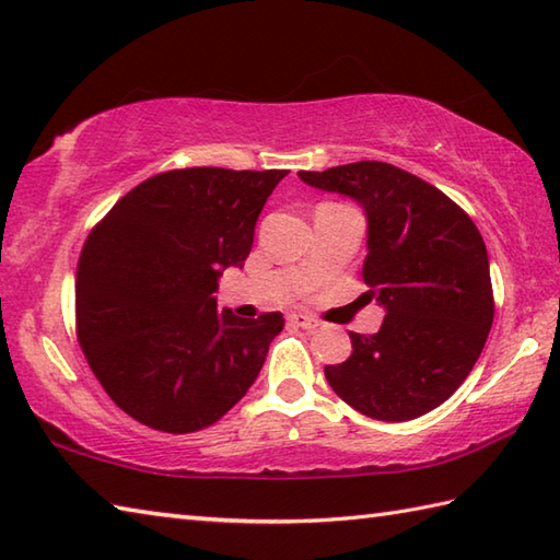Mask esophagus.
I'll return each mask as SVG.
<instances>
[{"mask_svg": "<svg viewBox=\"0 0 560 560\" xmlns=\"http://www.w3.org/2000/svg\"><path fill=\"white\" fill-rule=\"evenodd\" d=\"M289 323L295 325V327H303V330H315V327L320 325V323H317L315 317L308 315V313H291V315H289Z\"/></svg>", "mask_w": 560, "mask_h": 560, "instance_id": "obj_1", "label": "esophagus"}]
</instances>
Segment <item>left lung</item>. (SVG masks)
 <instances>
[{"mask_svg": "<svg viewBox=\"0 0 560 560\" xmlns=\"http://www.w3.org/2000/svg\"><path fill=\"white\" fill-rule=\"evenodd\" d=\"M299 177L364 208V299L386 311L376 335L349 332L352 354L325 366L327 383L354 410L383 422L440 408L470 374L495 315L478 228L436 186L388 162Z\"/></svg>", "mask_w": 560, "mask_h": 560, "instance_id": "1", "label": "left lung"}]
</instances>
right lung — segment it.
I'll list each match as a JSON object with an SVG mask.
<instances>
[{
  "mask_svg": "<svg viewBox=\"0 0 560 560\" xmlns=\"http://www.w3.org/2000/svg\"><path fill=\"white\" fill-rule=\"evenodd\" d=\"M289 170L189 167L138 184L96 223L77 265V339L120 410L189 434L245 396L281 313H218L228 267H243L267 199Z\"/></svg>",
  "mask_w": 560,
  "mask_h": 560,
  "instance_id": "add662e5",
  "label": "right lung"
}]
</instances>
